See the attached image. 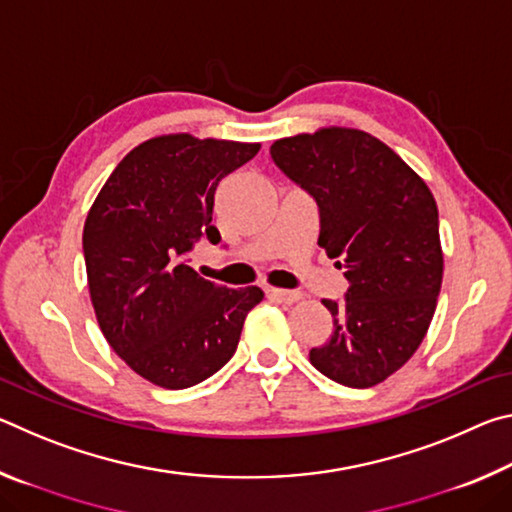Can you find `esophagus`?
Listing matches in <instances>:
<instances>
[{
  "instance_id": "obj_1",
  "label": "esophagus",
  "mask_w": 512,
  "mask_h": 512,
  "mask_svg": "<svg viewBox=\"0 0 512 512\" xmlns=\"http://www.w3.org/2000/svg\"><path fill=\"white\" fill-rule=\"evenodd\" d=\"M266 293L275 300L284 302V305H293V302H298L302 298L300 291H289V289H275V287H268Z\"/></svg>"
}]
</instances>
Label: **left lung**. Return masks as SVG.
I'll use <instances>...</instances> for the list:
<instances>
[{
  "mask_svg": "<svg viewBox=\"0 0 512 512\" xmlns=\"http://www.w3.org/2000/svg\"><path fill=\"white\" fill-rule=\"evenodd\" d=\"M271 155L316 198L318 246L341 259L350 282L343 302L323 300L334 329L309 350L311 366L343 386H377L413 357L436 311V198L391 146L359 128L282 137Z\"/></svg>",
  "mask_w": 512,
  "mask_h": 512,
  "instance_id": "1",
  "label": "left lung"
}]
</instances>
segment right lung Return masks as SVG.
Masks as SVG:
<instances>
[{
    "label": "right lung",
    "mask_w": 512,
    "mask_h": 512,
    "mask_svg": "<svg viewBox=\"0 0 512 512\" xmlns=\"http://www.w3.org/2000/svg\"><path fill=\"white\" fill-rule=\"evenodd\" d=\"M259 146L189 133L151 137L117 164L85 216L97 323L128 368L155 386L180 391L214 375L264 298L259 287H221L187 264L198 239L221 241L214 194Z\"/></svg>",
    "instance_id": "right-lung-1"
}]
</instances>
